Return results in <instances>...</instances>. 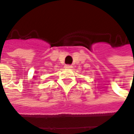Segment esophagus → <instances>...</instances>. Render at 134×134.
Returning <instances> with one entry per match:
<instances>
[{"label": "esophagus", "mask_w": 134, "mask_h": 134, "mask_svg": "<svg viewBox=\"0 0 134 134\" xmlns=\"http://www.w3.org/2000/svg\"><path fill=\"white\" fill-rule=\"evenodd\" d=\"M64 69H71L72 68V66L71 65H68V64H67V65H64Z\"/></svg>", "instance_id": "34e87169"}]
</instances>
